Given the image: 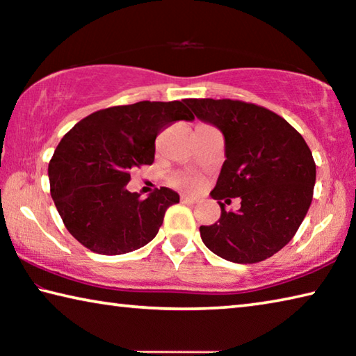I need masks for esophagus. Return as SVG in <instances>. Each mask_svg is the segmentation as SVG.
I'll list each match as a JSON object with an SVG mask.
<instances>
[{
    "instance_id": "obj_1",
    "label": "esophagus",
    "mask_w": 356,
    "mask_h": 356,
    "mask_svg": "<svg viewBox=\"0 0 356 356\" xmlns=\"http://www.w3.org/2000/svg\"><path fill=\"white\" fill-rule=\"evenodd\" d=\"M180 201H182L184 204H195L196 202L195 197H191L188 195H180Z\"/></svg>"
}]
</instances>
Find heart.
<instances>
[{"label":"heart","mask_w":356,"mask_h":356,"mask_svg":"<svg viewBox=\"0 0 356 356\" xmlns=\"http://www.w3.org/2000/svg\"><path fill=\"white\" fill-rule=\"evenodd\" d=\"M172 185L182 190L195 191L201 186V179L197 176H193V174H179V176L172 179Z\"/></svg>","instance_id":"heart-1"}]
</instances>
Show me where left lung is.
Returning <instances> with one entry per match:
<instances>
[{
  "label": "left lung",
  "instance_id": "1",
  "mask_svg": "<svg viewBox=\"0 0 356 356\" xmlns=\"http://www.w3.org/2000/svg\"><path fill=\"white\" fill-rule=\"evenodd\" d=\"M184 102L225 135L226 160L210 193L221 216L200 227L204 245L237 264L272 257L291 242L311 206L316 184L311 149L286 119L264 106L231 99ZM231 197L243 200L237 213L224 209Z\"/></svg>",
  "mask_w": 356,
  "mask_h": 356
}]
</instances>
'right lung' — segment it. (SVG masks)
Returning a JSON list of instances; mask_svg holds the SVG:
<instances>
[{"mask_svg":"<svg viewBox=\"0 0 356 356\" xmlns=\"http://www.w3.org/2000/svg\"><path fill=\"white\" fill-rule=\"evenodd\" d=\"M193 119L184 102L144 100L95 111L64 135L48 177L64 226L78 242L97 254L118 256L156 236L179 195L161 186L141 200L127 190L130 171L154 163L161 130Z\"/></svg>","mask_w":356,"mask_h":356,"instance_id":"1","label":"right lung"}]
</instances>
